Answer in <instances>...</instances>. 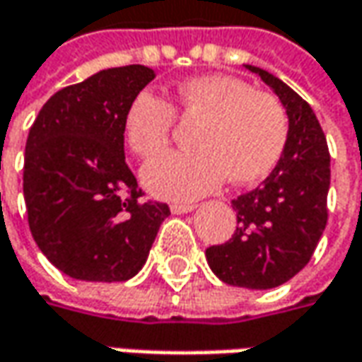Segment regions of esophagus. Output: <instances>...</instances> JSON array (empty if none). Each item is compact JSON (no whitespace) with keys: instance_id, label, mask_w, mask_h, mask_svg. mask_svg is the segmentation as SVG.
Returning a JSON list of instances; mask_svg holds the SVG:
<instances>
[{"instance_id":"obj_1","label":"esophagus","mask_w":362,"mask_h":362,"mask_svg":"<svg viewBox=\"0 0 362 362\" xmlns=\"http://www.w3.org/2000/svg\"><path fill=\"white\" fill-rule=\"evenodd\" d=\"M193 209H195L193 203H173V205H171V211H173V214H189V211H193Z\"/></svg>"}]
</instances>
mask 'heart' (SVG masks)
Listing matches in <instances>:
<instances>
[{"label":"heart","mask_w":362,"mask_h":362,"mask_svg":"<svg viewBox=\"0 0 362 362\" xmlns=\"http://www.w3.org/2000/svg\"><path fill=\"white\" fill-rule=\"evenodd\" d=\"M199 120L195 148L169 153L143 169L146 189L165 199L187 202L217 189L257 183L272 173L288 141L284 105L250 82L230 74H203L175 88V105L151 90L139 92L127 108L124 132L141 159L160 155L173 139L177 115Z\"/></svg>","instance_id":"b5f03b06"}]
</instances>
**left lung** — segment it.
<instances>
[{
  "instance_id": "8db88e82",
  "label": "left lung",
  "mask_w": 362,
  "mask_h": 362,
  "mask_svg": "<svg viewBox=\"0 0 362 362\" xmlns=\"http://www.w3.org/2000/svg\"><path fill=\"white\" fill-rule=\"evenodd\" d=\"M256 72L282 100L290 131L284 153L262 187L231 202L238 228L205 257L221 282L268 290L294 278L313 257L327 228L330 153L310 105L270 72Z\"/></svg>"
}]
</instances>
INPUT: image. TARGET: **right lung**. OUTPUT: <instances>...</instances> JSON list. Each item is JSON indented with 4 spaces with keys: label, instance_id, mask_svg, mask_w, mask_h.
<instances>
[{
    "label": "right lung",
    "instance_id": "add662e5",
    "mask_svg": "<svg viewBox=\"0 0 362 362\" xmlns=\"http://www.w3.org/2000/svg\"><path fill=\"white\" fill-rule=\"evenodd\" d=\"M155 78L108 68L58 90L25 141L23 199L37 247L70 278L124 282L145 266L169 205L143 202L124 160V115Z\"/></svg>",
    "mask_w": 362,
    "mask_h": 362
}]
</instances>
